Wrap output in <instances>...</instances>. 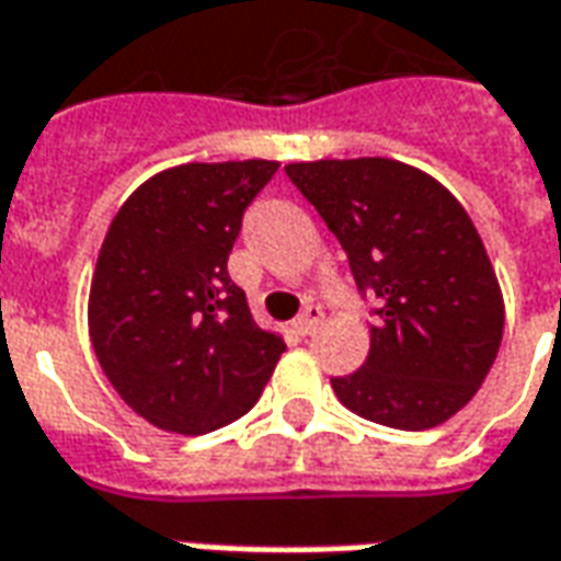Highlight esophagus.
<instances>
[{
	"label": "esophagus",
	"mask_w": 561,
	"mask_h": 561,
	"mask_svg": "<svg viewBox=\"0 0 561 561\" xmlns=\"http://www.w3.org/2000/svg\"><path fill=\"white\" fill-rule=\"evenodd\" d=\"M320 323H323V311H320V308H308V311L301 313L299 320L293 323V329H296V335L308 337L317 332V325Z\"/></svg>",
	"instance_id": "1"
}]
</instances>
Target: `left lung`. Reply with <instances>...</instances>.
<instances>
[{"instance_id": "1", "label": "left lung", "mask_w": 561, "mask_h": 561, "mask_svg": "<svg viewBox=\"0 0 561 561\" xmlns=\"http://www.w3.org/2000/svg\"><path fill=\"white\" fill-rule=\"evenodd\" d=\"M287 174L377 301L368 359L332 377L337 401L404 432L447 423L486 380L504 332L502 287L471 217L432 174L387 157L289 162Z\"/></svg>"}]
</instances>
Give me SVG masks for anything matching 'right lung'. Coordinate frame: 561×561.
Masks as SVG:
<instances>
[{"label":"right lung","mask_w":561,"mask_h":561,"mask_svg":"<svg viewBox=\"0 0 561 561\" xmlns=\"http://www.w3.org/2000/svg\"><path fill=\"white\" fill-rule=\"evenodd\" d=\"M274 172V160L174 165L111 220L90 284V341L150 426L205 435L244 416L287 351L226 268L244 208Z\"/></svg>","instance_id":"right-lung-1"}]
</instances>
